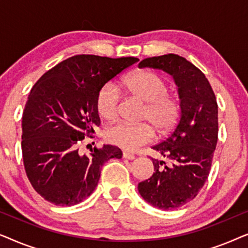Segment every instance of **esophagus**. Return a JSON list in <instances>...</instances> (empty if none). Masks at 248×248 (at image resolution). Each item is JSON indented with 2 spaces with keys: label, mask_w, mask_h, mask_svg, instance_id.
Returning a JSON list of instances; mask_svg holds the SVG:
<instances>
[{
  "label": "esophagus",
  "mask_w": 248,
  "mask_h": 248,
  "mask_svg": "<svg viewBox=\"0 0 248 248\" xmlns=\"http://www.w3.org/2000/svg\"><path fill=\"white\" fill-rule=\"evenodd\" d=\"M123 158L125 159H128V160H133V159L135 158L133 155L131 154H127V152H123Z\"/></svg>",
  "instance_id": "34e87169"
}]
</instances>
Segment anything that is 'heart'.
Here are the masks:
<instances>
[{
    "instance_id": "b5f03b06",
    "label": "heart",
    "mask_w": 248,
    "mask_h": 248,
    "mask_svg": "<svg viewBox=\"0 0 248 248\" xmlns=\"http://www.w3.org/2000/svg\"><path fill=\"white\" fill-rule=\"evenodd\" d=\"M124 86L128 93L144 101L143 120L151 123L158 132H166L177 121L179 103L168 93L166 81L150 71H140L125 80ZM120 103V90L113 82H108L99 90L96 99L98 114L105 120L116 116ZM154 131L147 123L130 124L118 121L105 130V138L111 144L124 150L133 151L152 139Z\"/></svg>"
}]
</instances>
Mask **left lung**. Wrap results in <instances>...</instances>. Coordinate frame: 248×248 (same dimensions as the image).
I'll use <instances>...</instances> for the list:
<instances>
[{
    "mask_svg": "<svg viewBox=\"0 0 248 248\" xmlns=\"http://www.w3.org/2000/svg\"><path fill=\"white\" fill-rule=\"evenodd\" d=\"M139 67L165 71L178 87L181 117L170 135L152 147L161 159L151 158L154 175L138 185L149 204L177 209L194 199L208 179L218 141V105L204 74L184 57H148Z\"/></svg>",
    "mask_w": 248,
    "mask_h": 248,
    "instance_id": "obj_1",
    "label": "left lung"
}]
</instances>
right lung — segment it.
Returning <instances> with one entry per match:
<instances>
[{
	"mask_svg": "<svg viewBox=\"0 0 248 248\" xmlns=\"http://www.w3.org/2000/svg\"><path fill=\"white\" fill-rule=\"evenodd\" d=\"M137 57L76 55L44 74L32 87L22 115L23 165L32 187L55 205L71 206L94 191L101 167L122 158L120 148L104 144L81 155L79 144L100 125L99 90Z\"/></svg>",
	"mask_w": 248,
	"mask_h": 248,
	"instance_id": "obj_1",
	"label": "right lung"
}]
</instances>
